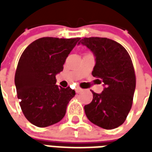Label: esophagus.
Segmentation results:
<instances>
[{"label":"esophagus","mask_w":152,"mask_h":152,"mask_svg":"<svg viewBox=\"0 0 152 152\" xmlns=\"http://www.w3.org/2000/svg\"><path fill=\"white\" fill-rule=\"evenodd\" d=\"M81 91H83V89H80V88H76V93H80Z\"/></svg>","instance_id":"esophagus-1"}]
</instances>
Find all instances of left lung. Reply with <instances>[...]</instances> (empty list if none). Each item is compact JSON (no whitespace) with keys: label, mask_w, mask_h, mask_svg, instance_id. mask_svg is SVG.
Returning <instances> with one entry per match:
<instances>
[{"label":"left lung","mask_w":152,"mask_h":152,"mask_svg":"<svg viewBox=\"0 0 152 152\" xmlns=\"http://www.w3.org/2000/svg\"><path fill=\"white\" fill-rule=\"evenodd\" d=\"M80 44L94 53L92 75L104 86L101 94L92 91V102L85 106L86 116L102 129H115L124 123L133 104L136 77L130 56L121 44L108 38L85 37Z\"/></svg>","instance_id":"left-lung-1"}]
</instances>
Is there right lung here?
Segmentation results:
<instances>
[{"label":"right lung","instance_id":"obj_1","mask_svg":"<svg viewBox=\"0 0 152 152\" xmlns=\"http://www.w3.org/2000/svg\"><path fill=\"white\" fill-rule=\"evenodd\" d=\"M80 38L42 37L28 45L18 61L15 83L23 113L37 127L59 122L75 96L74 89L56 84L70 52Z\"/></svg>","mask_w":152,"mask_h":152}]
</instances>
